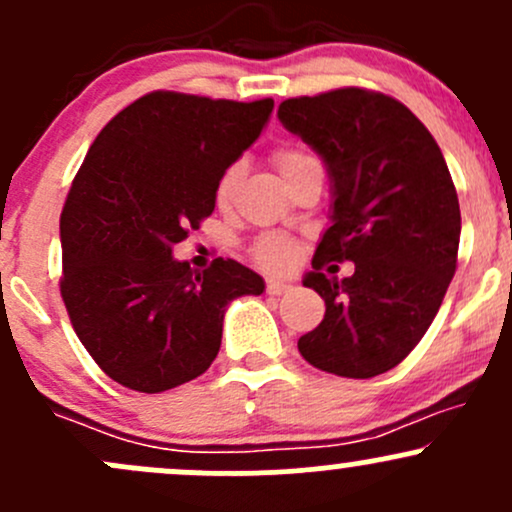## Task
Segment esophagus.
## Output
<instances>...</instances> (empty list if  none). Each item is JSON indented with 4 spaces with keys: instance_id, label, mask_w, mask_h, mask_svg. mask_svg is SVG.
Returning <instances> with one entry per match:
<instances>
[{
    "instance_id": "34e87169",
    "label": "esophagus",
    "mask_w": 512,
    "mask_h": 512,
    "mask_svg": "<svg viewBox=\"0 0 512 512\" xmlns=\"http://www.w3.org/2000/svg\"><path fill=\"white\" fill-rule=\"evenodd\" d=\"M289 287H292V284L282 282V279H267V294H272V297H279V294L287 292Z\"/></svg>"
}]
</instances>
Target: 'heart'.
<instances>
[{
	"instance_id": "heart-1",
	"label": "heart",
	"mask_w": 512,
	"mask_h": 512,
	"mask_svg": "<svg viewBox=\"0 0 512 512\" xmlns=\"http://www.w3.org/2000/svg\"><path fill=\"white\" fill-rule=\"evenodd\" d=\"M309 161L314 159L306 157V154L299 152V149H277V152H274V164H277L282 179H287L289 174H294L299 166L309 164ZM238 176H240L238 164L228 166V169L223 171V176H220L218 184H215V201H218V206H225V203L230 201V196H233L235 191V184H238ZM255 257L257 262H262V265L267 267H282L284 262L292 257V245H289L284 238L270 235V238H262L257 242Z\"/></svg>"
}]
</instances>
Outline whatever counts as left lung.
<instances>
[{
    "label": "left lung",
    "mask_w": 512,
    "mask_h": 512,
    "mask_svg": "<svg viewBox=\"0 0 512 512\" xmlns=\"http://www.w3.org/2000/svg\"><path fill=\"white\" fill-rule=\"evenodd\" d=\"M277 117L324 161L333 198L304 277L326 314L299 353L341 378H375L422 341L456 272L461 211L444 154L402 102L373 90L284 100ZM343 259L351 278L320 272Z\"/></svg>",
    "instance_id": "8db88e82"
}]
</instances>
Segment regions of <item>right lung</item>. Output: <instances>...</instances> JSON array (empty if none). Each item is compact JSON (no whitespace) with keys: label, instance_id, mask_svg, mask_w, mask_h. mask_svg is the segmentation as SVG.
<instances>
[{"label":"right lung","instance_id":"right-lung-1","mask_svg":"<svg viewBox=\"0 0 512 512\" xmlns=\"http://www.w3.org/2000/svg\"><path fill=\"white\" fill-rule=\"evenodd\" d=\"M274 100L157 90L95 137L61 213V294L85 351L115 383L164 392L206 373L233 299L265 292L235 260L191 270L171 247L215 208V184L255 144Z\"/></svg>","mask_w":512,"mask_h":512}]
</instances>
